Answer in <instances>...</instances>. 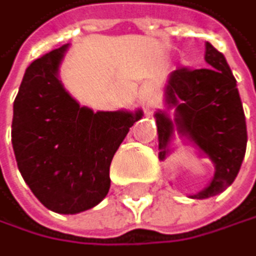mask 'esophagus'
<instances>
[{"instance_id":"obj_1","label":"esophagus","mask_w":256,"mask_h":256,"mask_svg":"<svg viewBox=\"0 0 256 256\" xmlns=\"http://www.w3.org/2000/svg\"><path fill=\"white\" fill-rule=\"evenodd\" d=\"M142 102H143V105H145L148 110H150V108H153V106L156 105V102H154L153 98H151V97H143Z\"/></svg>"}]
</instances>
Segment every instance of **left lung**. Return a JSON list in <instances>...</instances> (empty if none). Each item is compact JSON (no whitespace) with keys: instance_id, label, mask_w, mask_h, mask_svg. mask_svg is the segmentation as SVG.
<instances>
[{"instance_id":"obj_1","label":"left lung","mask_w":256,"mask_h":256,"mask_svg":"<svg viewBox=\"0 0 256 256\" xmlns=\"http://www.w3.org/2000/svg\"><path fill=\"white\" fill-rule=\"evenodd\" d=\"M206 68H176L166 86V103L175 108L170 119L156 113L159 159L168 153V143L176 129L210 158L215 174L207 186L191 196L207 199L223 192L236 180L247 148V126L239 90L224 56L206 42Z\"/></svg>"}]
</instances>
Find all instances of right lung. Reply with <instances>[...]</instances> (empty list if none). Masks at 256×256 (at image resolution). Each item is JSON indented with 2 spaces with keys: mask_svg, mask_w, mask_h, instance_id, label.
I'll list each match as a JSON object with an SVG mask.
<instances>
[{
  "mask_svg": "<svg viewBox=\"0 0 256 256\" xmlns=\"http://www.w3.org/2000/svg\"><path fill=\"white\" fill-rule=\"evenodd\" d=\"M66 49L26 68L10 135L18 170L40 202L57 214H80L108 194L111 159L143 113L80 106L58 80Z\"/></svg>",
  "mask_w": 256,
  "mask_h": 256,
  "instance_id": "right-lung-1",
  "label": "right lung"
}]
</instances>
